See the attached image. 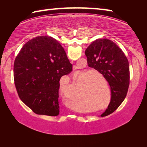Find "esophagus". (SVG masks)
<instances>
[{
    "label": "esophagus",
    "mask_w": 147,
    "mask_h": 147,
    "mask_svg": "<svg viewBox=\"0 0 147 147\" xmlns=\"http://www.w3.org/2000/svg\"><path fill=\"white\" fill-rule=\"evenodd\" d=\"M71 63H73V61H71Z\"/></svg>",
    "instance_id": "34e87169"
}]
</instances>
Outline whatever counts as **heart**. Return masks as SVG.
Listing matches in <instances>:
<instances>
[{"instance_id":"heart-1","label":"heart","mask_w":147,"mask_h":147,"mask_svg":"<svg viewBox=\"0 0 147 147\" xmlns=\"http://www.w3.org/2000/svg\"><path fill=\"white\" fill-rule=\"evenodd\" d=\"M97 73H96V71H93L84 79L83 86L82 87V93H84V97L90 102H93L94 100H95L96 102H101L102 100L106 102V100L102 97V96L100 95L97 92H95V93L93 92L90 88V82L91 80H89V77L91 76V74H97ZM77 82L78 83V82ZM83 97L84 96L82 95L81 92L80 91V88H77V90L75 93L73 94H70L68 96L67 99V102L69 105L76 107L83 103Z\"/></svg>"}]
</instances>
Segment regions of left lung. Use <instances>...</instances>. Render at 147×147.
Listing matches in <instances>:
<instances>
[{"label":"left lung","mask_w":147,"mask_h":147,"mask_svg":"<svg viewBox=\"0 0 147 147\" xmlns=\"http://www.w3.org/2000/svg\"><path fill=\"white\" fill-rule=\"evenodd\" d=\"M85 54L88 66L102 74L110 86V102L100 115L107 116L118 108L127 94L130 84L128 59L122 50L108 39H98L92 42Z\"/></svg>","instance_id":"8db88e82"}]
</instances>
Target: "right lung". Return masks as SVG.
<instances>
[{
  "instance_id": "right-lung-1",
  "label": "right lung",
  "mask_w": 147,
  "mask_h": 147,
  "mask_svg": "<svg viewBox=\"0 0 147 147\" xmlns=\"http://www.w3.org/2000/svg\"><path fill=\"white\" fill-rule=\"evenodd\" d=\"M73 65L63 47L52 37L41 36L24 45L14 62L15 85L19 98L38 115L59 113V80Z\"/></svg>"
}]
</instances>
